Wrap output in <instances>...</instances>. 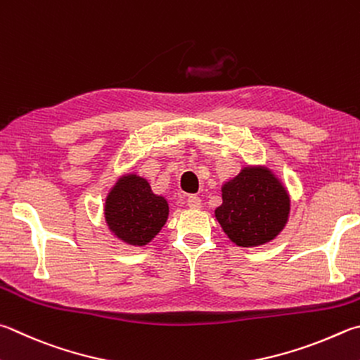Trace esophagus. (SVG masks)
<instances>
[{
	"instance_id": "1",
	"label": "esophagus",
	"mask_w": 360,
	"mask_h": 360,
	"mask_svg": "<svg viewBox=\"0 0 360 360\" xmlns=\"http://www.w3.org/2000/svg\"><path fill=\"white\" fill-rule=\"evenodd\" d=\"M187 206L192 207V209L201 207V198L198 197V195H191V197L187 198Z\"/></svg>"
}]
</instances>
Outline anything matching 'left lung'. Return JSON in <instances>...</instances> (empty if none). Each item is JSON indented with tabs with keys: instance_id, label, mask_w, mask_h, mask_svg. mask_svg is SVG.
Instances as JSON below:
<instances>
[{
	"instance_id": "1",
	"label": "left lung",
	"mask_w": 360,
	"mask_h": 360,
	"mask_svg": "<svg viewBox=\"0 0 360 360\" xmlns=\"http://www.w3.org/2000/svg\"><path fill=\"white\" fill-rule=\"evenodd\" d=\"M221 198L215 217L240 247L269 243L288 220V193L267 168H244L221 188Z\"/></svg>"
}]
</instances>
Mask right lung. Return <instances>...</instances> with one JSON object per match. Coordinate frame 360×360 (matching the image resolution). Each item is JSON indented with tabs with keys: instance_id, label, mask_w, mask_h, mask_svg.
Here are the masks:
<instances>
[{
	"instance_id": "1",
	"label": "right lung",
	"mask_w": 360,
	"mask_h": 360,
	"mask_svg": "<svg viewBox=\"0 0 360 360\" xmlns=\"http://www.w3.org/2000/svg\"><path fill=\"white\" fill-rule=\"evenodd\" d=\"M167 219V200L153 193L149 182L136 174L122 176L105 201L108 228L127 244H148Z\"/></svg>"
}]
</instances>
